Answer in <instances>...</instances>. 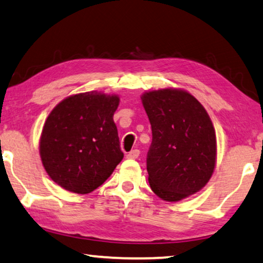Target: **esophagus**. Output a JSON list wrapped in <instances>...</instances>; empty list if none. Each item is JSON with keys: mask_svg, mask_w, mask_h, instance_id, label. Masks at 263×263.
Here are the masks:
<instances>
[{"mask_svg": "<svg viewBox=\"0 0 263 263\" xmlns=\"http://www.w3.org/2000/svg\"><path fill=\"white\" fill-rule=\"evenodd\" d=\"M139 155H140L139 149H133L132 152L128 153L127 157H128V159H137V157H139Z\"/></svg>", "mask_w": 263, "mask_h": 263, "instance_id": "1", "label": "esophagus"}]
</instances>
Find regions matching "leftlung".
Listing matches in <instances>:
<instances>
[{"mask_svg":"<svg viewBox=\"0 0 263 263\" xmlns=\"http://www.w3.org/2000/svg\"><path fill=\"white\" fill-rule=\"evenodd\" d=\"M141 100L153 133L147 155L152 191L169 202L201 191L216 163V136L208 112L181 89L148 91Z\"/></svg>","mask_w":263,"mask_h":263,"instance_id":"left-lung-1","label":"left lung"}]
</instances>
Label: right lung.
I'll return each instance as SVG.
<instances>
[{"instance_id":"obj_1","label":"right lung","mask_w":263,"mask_h":263,"mask_svg":"<svg viewBox=\"0 0 263 263\" xmlns=\"http://www.w3.org/2000/svg\"><path fill=\"white\" fill-rule=\"evenodd\" d=\"M118 95L87 91L71 95L52 109L40 139L48 175L66 191L88 194L114 172L123 153L112 120Z\"/></svg>"}]
</instances>
